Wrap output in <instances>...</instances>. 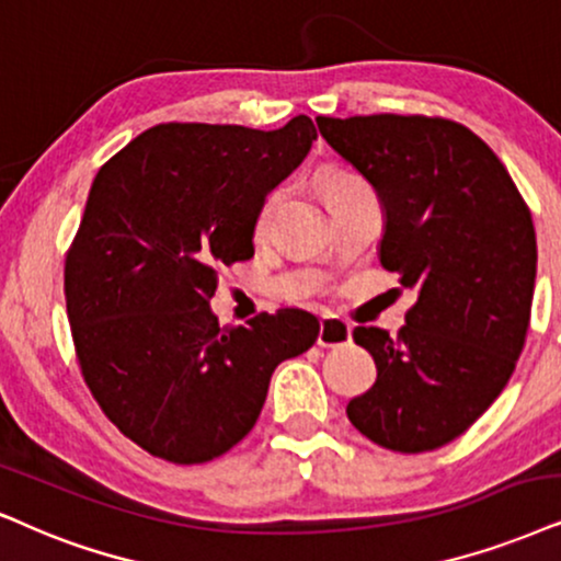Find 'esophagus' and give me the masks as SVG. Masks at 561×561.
<instances>
[{
	"label": "esophagus",
	"mask_w": 561,
	"mask_h": 561,
	"mask_svg": "<svg viewBox=\"0 0 561 561\" xmlns=\"http://www.w3.org/2000/svg\"><path fill=\"white\" fill-rule=\"evenodd\" d=\"M352 342V325L339 321L333 316L321 318V329H318V346H344Z\"/></svg>",
	"instance_id": "obj_1"
}]
</instances>
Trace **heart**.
<instances>
[{"mask_svg":"<svg viewBox=\"0 0 561 561\" xmlns=\"http://www.w3.org/2000/svg\"><path fill=\"white\" fill-rule=\"evenodd\" d=\"M350 183H359V181L352 179V175H331V179L323 183V191H325V194H329V191L339 188V186H350ZM279 196H282L279 188L272 191V194H266L264 202H261V207L256 209V219H253V230H256V232H264L266 230L268 217H272V211L276 207V202H279Z\"/></svg>","mask_w":561,"mask_h":561,"instance_id":"heart-1","label":"heart"}]
</instances>
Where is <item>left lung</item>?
I'll use <instances>...</instances> for the list:
<instances>
[{"instance_id": "8db88e82", "label": "left lung", "mask_w": 561, "mask_h": 561, "mask_svg": "<svg viewBox=\"0 0 561 561\" xmlns=\"http://www.w3.org/2000/svg\"><path fill=\"white\" fill-rule=\"evenodd\" d=\"M316 122L378 194L380 264L416 293L396 336L354 329L378 378L346 416L380 448H443L492 407L526 344L538 259L530 209L463 124L396 113Z\"/></svg>"}]
</instances>
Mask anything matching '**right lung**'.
<instances>
[{
  "label": "right lung",
  "mask_w": 561,
  "mask_h": 561,
  "mask_svg": "<svg viewBox=\"0 0 561 561\" xmlns=\"http://www.w3.org/2000/svg\"><path fill=\"white\" fill-rule=\"evenodd\" d=\"M316 126L160 124L98 170L64 264L82 378L131 443L207 463L256 424L276 365L308 352L297 308L222 329L209 300L222 266L253 256L266 194L310 152Z\"/></svg>",
  "instance_id": "add662e5"
}]
</instances>
